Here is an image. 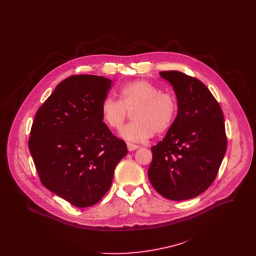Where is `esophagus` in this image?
I'll use <instances>...</instances> for the list:
<instances>
[{
  "mask_svg": "<svg viewBox=\"0 0 256 256\" xmlns=\"http://www.w3.org/2000/svg\"><path fill=\"white\" fill-rule=\"evenodd\" d=\"M126 146H128V150L130 152L134 151V150H136V149L140 148L138 144H132V142H126Z\"/></svg>",
  "mask_w": 256,
  "mask_h": 256,
  "instance_id": "obj_1",
  "label": "esophagus"
}]
</instances>
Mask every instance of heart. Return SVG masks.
Segmentation results:
<instances>
[{
    "label": "heart",
    "mask_w": 256,
    "mask_h": 256,
    "mask_svg": "<svg viewBox=\"0 0 256 256\" xmlns=\"http://www.w3.org/2000/svg\"><path fill=\"white\" fill-rule=\"evenodd\" d=\"M134 112V122L126 126L122 136L128 140L140 142L170 130L178 114V100L169 91L147 80H136L122 87L120 100L106 98L101 104L104 124L114 130H120Z\"/></svg>",
    "instance_id": "b5f03b06"
}]
</instances>
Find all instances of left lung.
Wrapping results in <instances>:
<instances>
[{
  "instance_id": "1",
  "label": "left lung",
  "mask_w": 256,
  "mask_h": 256,
  "mask_svg": "<svg viewBox=\"0 0 256 256\" xmlns=\"http://www.w3.org/2000/svg\"><path fill=\"white\" fill-rule=\"evenodd\" d=\"M176 93L178 114L165 138L151 148L148 176L172 200L194 198L214 182L227 150L220 104L198 79L178 70L160 72Z\"/></svg>"
}]
</instances>
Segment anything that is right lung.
<instances>
[{"label": "right lung", "mask_w": 256, "mask_h": 256, "mask_svg": "<svg viewBox=\"0 0 256 256\" xmlns=\"http://www.w3.org/2000/svg\"><path fill=\"white\" fill-rule=\"evenodd\" d=\"M112 80L74 75L38 108L28 147L42 184L77 208L97 204L112 186L126 142L103 122L101 104Z\"/></svg>", "instance_id": "1"}]
</instances>
